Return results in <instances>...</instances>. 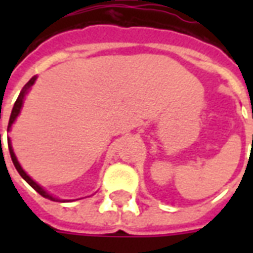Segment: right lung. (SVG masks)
<instances>
[{
  "instance_id": "obj_1",
  "label": "right lung",
  "mask_w": 253,
  "mask_h": 253,
  "mask_svg": "<svg viewBox=\"0 0 253 253\" xmlns=\"http://www.w3.org/2000/svg\"><path fill=\"white\" fill-rule=\"evenodd\" d=\"M36 76H34V77L31 78L28 83L25 84L24 88L21 89V92H20L19 97H17V100H16V103H14L13 105V110H12V114H10V118H9V125H8V131L12 128V125H13L14 122H16V119H17V116L20 115V111H21V108H23V104H24V99L25 96H27V93L30 92L31 86L35 84L36 81ZM8 145H9V153H10V157H12V161H13V165L16 167V169H17V172L20 173V176L24 179L28 184H30L34 190L36 191V192H39L43 198H47V199H50V201H54V202H72V199H58V198H55V196H52L50 192H47L43 187L41 186V184H38L32 177H31L27 172H25L24 169H23V167L20 165L19 160H17V157H16V154H14L13 152V148H12V142H10V139H8Z\"/></svg>"
}]
</instances>
